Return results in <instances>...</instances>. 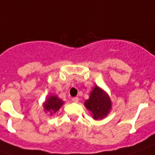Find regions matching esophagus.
Returning <instances> with one entry per match:
<instances>
[{"instance_id":"34e87169","label":"esophagus","mask_w":155,"mask_h":155,"mask_svg":"<svg viewBox=\"0 0 155 155\" xmlns=\"http://www.w3.org/2000/svg\"><path fill=\"white\" fill-rule=\"evenodd\" d=\"M71 101H72L73 102H74V103H77V102H79V98H78V97H73V98L71 99Z\"/></svg>"}]
</instances>
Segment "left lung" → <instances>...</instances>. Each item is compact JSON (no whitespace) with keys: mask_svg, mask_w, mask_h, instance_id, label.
Wrapping results in <instances>:
<instances>
[{"mask_svg":"<svg viewBox=\"0 0 155 155\" xmlns=\"http://www.w3.org/2000/svg\"><path fill=\"white\" fill-rule=\"evenodd\" d=\"M85 107L91 111L95 120L106 117L111 109V101L107 93L95 85L88 100L85 101Z\"/></svg>","mask_w":155,"mask_h":155,"instance_id":"obj_1","label":"left lung"}]
</instances>
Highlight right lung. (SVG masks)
<instances>
[{
  "mask_svg": "<svg viewBox=\"0 0 155 155\" xmlns=\"http://www.w3.org/2000/svg\"><path fill=\"white\" fill-rule=\"evenodd\" d=\"M64 101L58 96L50 95L48 96L47 100L44 103V111L48 112L50 115H53L56 111H59V109L62 107Z\"/></svg>",
  "mask_w": 155,
  "mask_h": 155,
  "instance_id": "1",
  "label": "right lung"
}]
</instances>
